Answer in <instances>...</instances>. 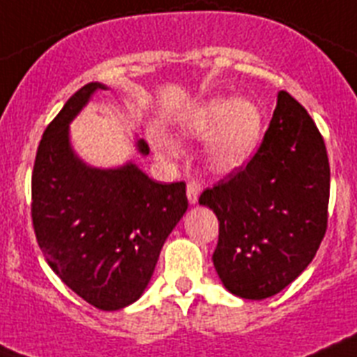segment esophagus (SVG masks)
<instances>
[{"label":"esophagus","instance_id":"obj_1","mask_svg":"<svg viewBox=\"0 0 357 357\" xmlns=\"http://www.w3.org/2000/svg\"><path fill=\"white\" fill-rule=\"evenodd\" d=\"M199 194H202V183L196 181V179H190L187 185V197L190 205H196L197 199H199Z\"/></svg>","mask_w":357,"mask_h":357}]
</instances>
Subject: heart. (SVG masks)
Returning <instances> with one entry per match:
<instances>
[{
    "instance_id": "heart-1",
    "label": "heart",
    "mask_w": 357,
    "mask_h": 357,
    "mask_svg": "<svg viewBox=\"0 0 357 357\" xmlns=\"http://www.w3.org/2000/svg\"><path fill=\"white\" fill-rule=\"evenodd\" d=\"M183 128L194 137H208L206 163L215 172L227 174L252 158L261 134V114L247 98L212 100L188 114ZM151 139L161 154L178 152L172 139L160 130H154Z\"/></svg>"
}]
</instances>
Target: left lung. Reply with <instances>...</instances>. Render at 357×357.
Instances as JSON below:
<instances>
[{"label":"left lung","mask_w":357,"mask_h":357,"mask_svg":"<svg viewBox=\"0 0 357 357\" xmlns=\"http://www.w3.org/2000/svg\"><path fill=\"white\" fill-rule=\"evenodd\" d=\"M331 167L307 110L281 91L261 146L245 169L206 188L220 239L212 261L230 294L265 299L290 285L326 230Z\"/></svg>","instance_id":"obj_1"}]
</instances>
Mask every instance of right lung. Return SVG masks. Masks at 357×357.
I'll use <instances>...</instances> for the list:
<instances>
[{
  "label": "right lung",
  "mask_w": 357,
  "mask_h": 357,
  "mask_svg": "<svg viewBox=\"0 0 357 357\" xmlns=\"http://www.w3.org/2000/svg\"><path fill=\"white\" fill-rule=\"evenodd\" d=\"M103 83L72 96L41 137L32 172V223L45 259L68 289L100 310L145 292L163 243L187 212V185L158 183L136 163L91 167L70 145V121ZM137 152L149 155L143 139Z\"/></svg>",
  "instance_id": "right-lung-1"
}]
</instances>
